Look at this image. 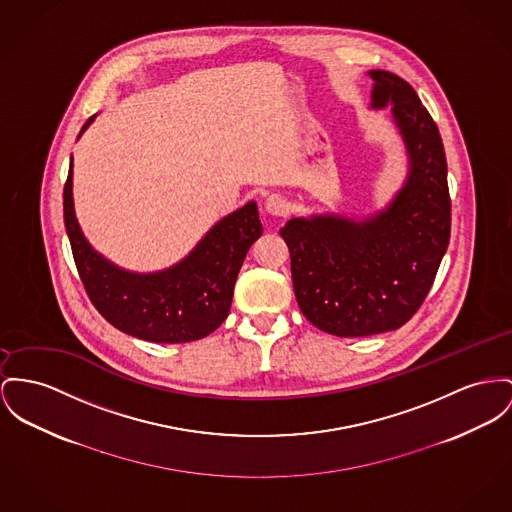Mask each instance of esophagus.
Masks as SVG:
<instances>
[{"label":"esophagus","mask_w":512,"mask_h":512,"mask_svg":"<svg viewBox=\"0 0 512 512\" xmlns=\"http://www.w3.org/2000/svg\"><path fill=\"white\" fill-rule=\"evenodd\" d=\"M264 205H266V211L270 215H275V217H283L285 211H287V200L283 196H279V194L268 196Z\"/></svg>","instance_id":"34e87169"}]
</instances>
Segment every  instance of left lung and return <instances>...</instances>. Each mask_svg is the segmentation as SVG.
Listing matches in <instances>:
<instances>
[{
    "mask_svg": "<svg viewBox=\"0 0 512 512\" xmlns=\"http://www.w3.org/2000/svg\"><path fill=\"white\" fill-rule=\"evenodd\" d=\"M373 108L392 104L404 137V188L375 217L291 219L289 246L297 303L322 332L340 338L398 330L423 305L450 239V194L439 128L408 81L376 69Z\"/></svg>",
    "mask_w": 512,
    "mask_h": 512,
    "instance_id": "left-lung-1",
    "label": "left lung"
}]
</instances>
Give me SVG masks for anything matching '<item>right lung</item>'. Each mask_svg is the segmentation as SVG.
<instances>
[{"label":"right lung","mask_w":512,"mask_h":512,"mask_svg":"<svg viewBox=\"0 0 512 512\" xmlns=\"http://www.w3.org/2000/svg\"><path fill=\"white\" fill-rule=\"evenodd\" d=\"M71 176L69 165L64 223L81 283L104 320L124 334L155 343H186L215 332L229 316L244 256L262 235L256 204L221 219L171 270L139 275L112 266L85 240L73 211Z\"/></svg>","instance_id":"obj_1"}]
</instances>
